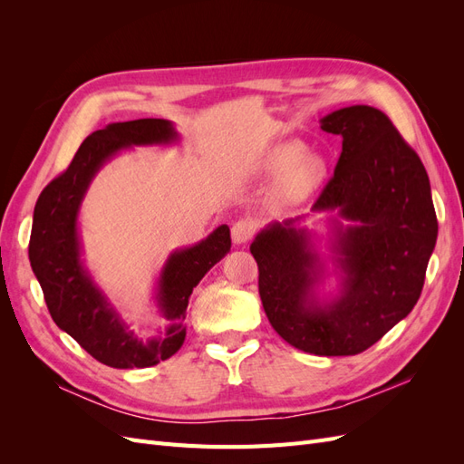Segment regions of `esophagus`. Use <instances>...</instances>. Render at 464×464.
Returning a JSON list of instances; mask_svg holds the SVG:
<instances>
[{
	"mask_svg": "<svg viewBox=\"0 0 464 464\" xmlns=\"http://www.w3.org/2000/svg\"><path fill=\"white\" fill-rule=\"evenodd\" d=\"M256 232V224L251 220H237L232 224V242L234 244H246Z\"/></svg>",
	"mask_w": 464,
	"mask_h": 464,
	"instance_id": "esophagus-1",
	"label": "esophagus"
}]
</instances>
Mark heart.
<instances>
[{
  "mask_svg": "<svg viewBox=\"0 0 464 464\" xmlns=\"http://www.w3.org/2000/svg\"><path fill=\"white\" fill-rule=\"evenodd\" d=\"M259 174L278 178L275 186V203L296 205L323 184L327 174L325 160L315 152H305L300 141H285L271 147L259 162Z\"/></svg>",
  "mask_w": 464,
  "mask_h": 464,
  "instance_id": "heart-1",
  "label": "heart"
}]
</instances>
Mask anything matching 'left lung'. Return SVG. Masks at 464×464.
Listing matches in <instances>:
<instances>
[{"mask_svg":"<svg viewBox=\"0 0 464 464\" xmlns=\"http://www.w3.org/2000/svg\"><path fill=\"white\" fill-rule=\"evenodd\" d=\"M343 137L334 176L312 213H329L336 296L321 298L325 261L310 215L271 222L249 251L259 266V296L273 329L317 356H354L412 312L438 240L431 188L418 154L382 110L348 106L319 120ZM348 221V225H343Z\"/></svg>","mask_w":464,"mask_h":464,"instance_id":"1","label":"left lung"}]
</instances>
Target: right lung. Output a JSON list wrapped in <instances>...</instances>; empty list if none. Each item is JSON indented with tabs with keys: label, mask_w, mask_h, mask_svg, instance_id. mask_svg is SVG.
I'll list each match as a JSON object with an SVG mask.
<instances>
[{
	"label": "right lung",
	"mask_w": 464,
	"mask_h": 464,
	"mask_svg": "<svg viewBox=\"0 0 464 464\" xmlns=\"http://www.w3.org/2000/svg\"><path fill=\"white\" fill-rule=\"evenodd\" d=\"M176 141L179 135L168 120L108 123L81 143L67 170L42 189L34 207L29 259L50 315L55 325L110 368H150L174 356L186 341L184 319L193 288L232 246L230 228L222 224L205 240L168 256L152 296L164 329L147 339L130 329L85 266L79 210L98 170L130 147Z\"/></svg>",
	"instance_id": "obj_1"
}]
</instances>
